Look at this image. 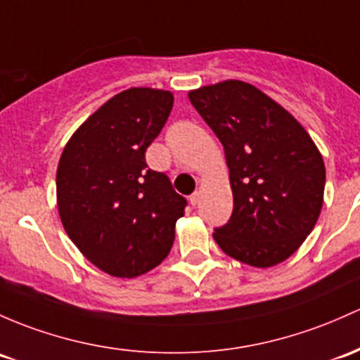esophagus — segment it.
<instances>
[{
	"mask_svg": "<svg viewBox=\"0 0 360 360\" xmlns=\"http://www.w3.org/2000/svg\"><path fill=\"white\" fill-rule=\"evenodd\" d=\"M190 203L193 207H196L200 203V193L196 191V193H193V195L190 196Z\"/></svg>",
	"mask_w": 360,
	"mask_h": 360,
	"instance_id": "34e87169",
	"label": "esophagus"
}]
</instances>
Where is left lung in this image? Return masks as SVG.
I'll return each mask as SVG.
<instances>
[{"mask_svg":"<svg viewBox=\"0 0 360 360\" xmlns=\"http://www.w3.org/2000/svg\"><path fill=\"white\" fill-rule=\"evenodd\" d=\"M224 146L233 214L214 233L224 253L252 267L293 255L319 219L326 167L309 132L288 110L248 82L188 93Z\"/></svg>","mask_w":360,"mask_h":360,"instance_id":"8db88e82","label":"left lung"}]
</instances>
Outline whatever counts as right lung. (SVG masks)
Listing matches in <instances>:
<instances>
[{
	"instance_id": "right-lung-1",
	"label": "right lung",
	"mask_w": 360,
	"mask_h": 360,
	"mask_svg": "<svg viewBox=\"0 0 360 360\" xmlns=\"http://www.w3.org/2000/svg\"><path fill=\"white\" fill-rule=\"evenodd\" d=\"M174 105L165 89L112 96L70 136L56 169V205L79 252L113 278H138L172 248L186 200L148 169L146 148Z\"/></svg>"
}]
</instances>
